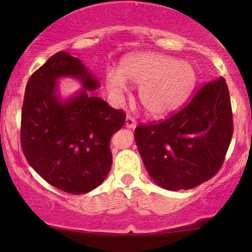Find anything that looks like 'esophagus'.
Returning <instances> with one entry per match:
<instances>
[{
	"mask_svg": "<svg viewBox=\"0 0 252 252\" xmlns=\"http://www.w3.org/2000/svg\"><path fill=\"white\" fill-rule=\"evenodd\" d=\"M126 128H129V129L136 128L135 118H132L131 116H126Z\"/></svg>",
	"mask_w": 252,
	"mask_h": 252,
	"instance_id": "34e87169",
	"label": "esophagus"
}]
</instances>
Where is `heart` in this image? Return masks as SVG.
<instances>
[{"label": "heart", "mask_w": 252, "mask_h": 252, "mask_svg": "<svg viewBox=\"0 0 252 252\" xmlns=\"http://www.w3.org/2000/svg\"><path fill=\"white\" fill-rule=\"evenodd\" d=\"M118 73L106 74L110 94L121 96L126 83L138 88V99L147 115L163 117L173 114L189 99L196 83L192 63L160 53H138L126 57Z\"/></svg>", "instance_id": "heart-1"}]
</instances>
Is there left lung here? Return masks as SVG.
<instances>
[{
	"label": "left lung",
	"instance_id": "left-lung-1",
	"mask_svg": "<svg viewBox=\"0 0 252 252\" xmlns=\"http://www.w3.org/2000/svg\"><path fill=\"white\" fill-rule=\"evenodd\" d=\"M233 132L222 77L205 84L178 114L138 126L135 141L150 178L168 190L190 189L220 169Z\"/></svg>",
	"mask_w": 252,
	"mask_h": 252
}]
</instances>
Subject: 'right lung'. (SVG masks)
Instances as JSON below:
<instances>
[{
	"label": "right lung",
	"mask_w": 252,
	"mask_h": 252,
	"mask_svg": "<svg viewBox=\"0 0 252 252\" xmlns=\"http://www.w3.org/2000/svg\"><path fill=\"white\" fill-rule=\"evenodd\" d=\"M62 77L82 89L67 98L59 91ZM99 82L78 58L58 52L32 74L21 115L22 152L31 167L52 186L84 194L104 181L112 163L110 140L126 122L96 94Z\"/></svg>",
	"instance_id": "1"
}]
</instances>
